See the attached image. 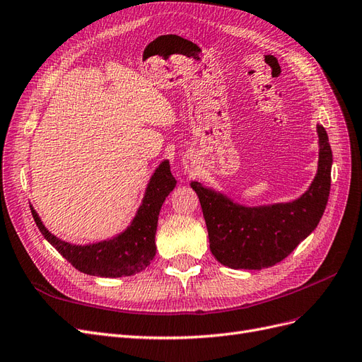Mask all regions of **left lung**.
Listing matches in <instances>:
<instances>
[{
    "label": "left lung",
    "mask_w": 362,
    "mask_h": 362,
    "mask_svg": "<svg viewBox=\"0 0 362 362\" xmlns=\"http://www.w3.org/2000/svg\"><path fill=\"white\" fill-rule=\"evenodd\" d=\"M317 134L320 149L315 178L291 202L245 206L198 181L190 184L202 206L211 254L221 264L247 270L275 266L319 225L331 190L332 151L322 125H317Z\"/></svg>",
    "instance_id": "1"
}]
</instances>
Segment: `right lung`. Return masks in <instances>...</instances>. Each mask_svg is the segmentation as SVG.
<instances>
[{"mask_svg":"<svg viewBox=\"0 0 362 362\" xmlns=\"http://www.w3.org/2000/svg\"><path fill=\"white\" fill-rule=\"evenodd\" d=\"M175 185L177 180L170 173V164L164 160L151 177L144 201L125 231L110 240L84 246L71 245L52 235L31 205L30 210L42 235L76 270L101 278L131 276L145 270L156 257L158 214L164 199L175 189Z\"/></svg>","mask_w":362,"mask_h":362,"instance_id":"1","label":"right lung"}]
</instances>
